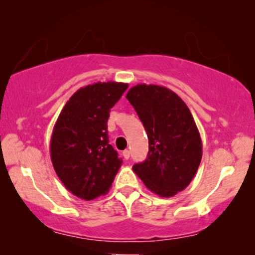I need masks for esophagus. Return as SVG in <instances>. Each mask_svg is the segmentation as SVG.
<instances>
[{"instance_id": "1", "label": "esophagus", "mask_w": 255, "mask_h": 255, "mask_svg": "<svg viewBox=\"0 0 255 255\" xmlns=\"http://www.w3.org/2000/svg\"><path fill=\"white\" fill-rule=\"evenodd\" d=\"M123 156H124L125 160L130 159V151H128V149H125V151L123 152Z\"/></svg>"}]
</instances>
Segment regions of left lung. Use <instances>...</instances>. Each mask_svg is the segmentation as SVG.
Instances as JSON below:
<instances>
[{
	"label": "left lung",
	"mask_w": 255,
	"mask_h": 255,
	"mask_svg": "<svg viewBox=\"0 0 255 255\" xmlns=\"http://www.w3.org/2000/svg\"><path fill=\"white\" fill-rule=\"evenodd\" d=\"M127 99L147 132V159L132 167L152 193L172 197L189 186L202 159V140L189 108L168 88L137 85Z\"/></svg>",
	"instance_id": "1"
}]
</instances>
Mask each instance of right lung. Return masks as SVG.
<instances>
[{"instance_id":"1","label":"right lung","mask_w":255,"mask_h":255,"mask_svg":"<svg viewBox=\"0 0 255 255\" xmlns=\"http://www.w3.org/2000/svg\"><path fill=\"white\" fill-rule=\"evenodd\" d=\"M123 82H96L80 88L62 108L50 152L66 189L85 201L106 195L123 160L109 144L108 118L128 88Z\"/></svg>"}]
</instances>
